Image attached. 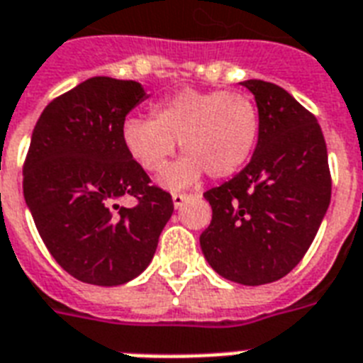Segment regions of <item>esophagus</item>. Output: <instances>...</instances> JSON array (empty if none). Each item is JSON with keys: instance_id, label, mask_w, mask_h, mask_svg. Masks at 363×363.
Returning a JSON list of instances; mask_svg holds the SVG:
<instances>
[{"instance_id": "1", "label": "esophagus", "mask_w": 363, "mask_h": 363, "mask_svg": "<svg viewBox=\"0 0 363 363\" xmlns=\"http://www.w3.org/2000/svg\"><path fill=\"white\" fill-rule=\"evenodd\" d=\"M190 196L188 194H173V205H175V209H181L182 205L186 203Z\"/></svg>"}]
</instances>
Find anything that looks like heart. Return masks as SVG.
<instances>
[{
  "label": "heart",
  "mask_w": 363,
  "mask_h": 363,
  "mask_svg": "<svg viewBox=\"0 0 363 363\" xmlns=\"http://www.w3.org/2000/svg\"><path fill=\"white\" fill-rule=\"evenodd\" d=\"M150 116L125 118L122 145L141 169L160 173L181 143L186 156L160 177L169 190L194 186L205 171L213 179L235 175L258 143V109L242 92L182 90L154 105Z\"/></svg>",
  "instance_id": "heart-1"
}]
</instances>
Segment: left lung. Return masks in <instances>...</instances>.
Instances as JSON below:
<instances>
[{"mask_svg": "<svg viewBox=\"0 0 363 363\" xmlns=\"http://www.w3.org/2000/svg\"><path fill=\"white\" fill-rule=\"evenodd\" d=\"M241 84L256 99L258 143L241 173L203 194L213 220L199 245L218 275L259 286L288 275L309 250L330 205L332 177L315 116L273 82Z\"/></svg>", "mask_w": 363, "mask_h": 363, "instance_id": "left-lung-1", "label": "left lung"}]
</instances>
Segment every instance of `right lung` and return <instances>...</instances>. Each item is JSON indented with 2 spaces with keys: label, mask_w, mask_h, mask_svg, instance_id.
<instances>
[{
  "label": "right lung",
  "mask_w": 363,
  "mask_h": 363,
  "mask_svg": "<svg viewBox=\"0 0 363 363\" xmlns=\"http://www.w3.org/2000/svg\"><path fill=\"white\" fill-rule=\"evenodd\" d=\"M148 96L135 81L92 77L45 107L24 164V199L52 258L96 286L147 269L173 199L122 145L125 116ZM131 195L138 205L121 208Z\"/></svg>",
  "instance_id": "obj_1"
}]
</instances>
